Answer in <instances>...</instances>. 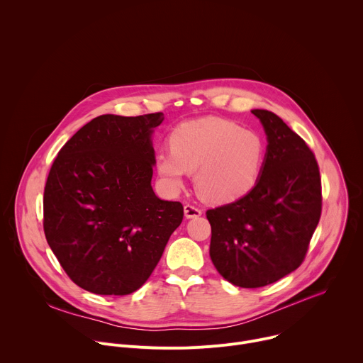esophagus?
<instances>
[{
    "label": "esophagus",
    "instance_id": "34e87169",
    "mask_svg": "<svg viewBox=\"0 0 363 363\" xmlns=\"http://www.w3.org/2000/svg\"><path fill=\"white\" fill-rule=\"evenodd\" d=\"M184 213H185V217L186 218H196V217H201L202 216V211L201 208H198V206L192 205V203H186L184 206Z\"/></svg>",
    "mask_w": 363,
    "mask_h": 363
}]
</instances>
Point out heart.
I'll use <instances>...</instances> for the list:
<instances>
[{
    "label": "heart",
    "instance_id": "b5f03b06",
    "mask_svg": "<svg viewBox=\"0 0 363 363\" xmlns=\"http://www.w3.org/2000/svg\"><path fill=\"white\" fill-rule=\"evenodd\" d=\"M169 147L155 160L164 186L178 192L186 172H195L199 195L216 203L248 194L260 179L266 158L260 135L218 118L182 123L169 135Z\"/></svg>",
    "mask_w": 363,
    "mask_h": 363
}]
</instances>
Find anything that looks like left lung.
<instances>
[{
	"label": "left lung",
	"mask_w": 363,
	"mask_h": 363,
	"mask_svg": "<svg viewBox=\"0 0 363 363\" xmlns=\"http://www.w3.org/2000/svg\"><path fill=\"white\" fill-rule=\"evenodd\" d=\"M264 126L262 175L242 198L206 211L218 273L244 289L272 284L304 262L322 214L315 153L276 113L251 111Z\"/></svg>",
	"instance_id": "left-lung-1"
}]
</instances>
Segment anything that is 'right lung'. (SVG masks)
<instances>
[{
    "instance_id": "1",
    "label": "right lung",
    "mask_w": 363,
    "mask_h": 363,
    "mask_svg": "<svg viewBox=\"0 0 363 363\" xmlns=\"http://www.w3.org/2000/svg\"><path fill=\"white\" fill-rule=\"evenodd\" d=\"M164 113L101 115L60 149L47 177L43 227L66 274L94 294L136 291L184 218L155 195L152 130Z\"/></svg>"
}]
</instances>
